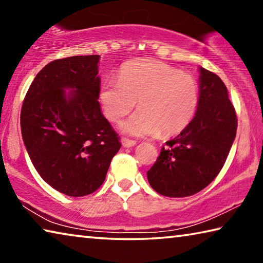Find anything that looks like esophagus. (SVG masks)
I'll return each mask as SVG.
<instances>
[{"label":"esophagus","mask_w":263,"mask_h":263,"mask_svg":"<svg viewBox=\"0 0 263 263\" xmlns=\"http://www.w3.org/2000/svg\"><path fill=\"white\" fill-rule=\"evenodd\" d=\"M122 145L125 148L133 147V146L136 145V141L135 140H131V139H127V138H122Z\"/></svg>","instance_id":"esophagus-1"}]
</instances>
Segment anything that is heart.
<instances>
[{
    "instance_id": "heart-1",
    "label": "heart",
    "mask_w": 263,
    "mask_h": 263,
    "mask_svg": "<svg viewBox=\"0 0 263 263\" xmlns=\"http://www.w3.org/2000/svg\"><path fill=\"white\" fill-rule=\"evenodd\" d=\"M100 103L110 121L121 123V130L135 137L172 136L181 132L194 118L199 88L195 78L164 62L145 59L126 64L118 80L108 79L100 89Z\"/></svg>"
}]
</instances>
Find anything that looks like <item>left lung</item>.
<instances>
[{
    "label": "left lung",
    "instance_id": "8db88e82",
    "mask_svg": "<svg viewBox=\"0 0 263 263\" xmlns=\"http://www.w3.org/2000/svg\"><path fill=\"white\" fill-rule=\"evenodd\" d=\"M199 101L191 122L166 142L147 179L167 197L203 190L219 174L237 135V115L218 75L199 66Z\"/></svg>",
    "mask_w": 263,
    "mask_h": 263
}]
</instances>
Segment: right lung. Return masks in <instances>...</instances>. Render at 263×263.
Wrapping results in <instances>:
<instances>
[{
	"instance_id": "add662e5",
	"label": "right lung",
	"mask_w": 263,
	"mask_h": 263,
	"mask_svg": "<svg viewBox=\"0 0 263 263\" xmlns=\"http://www.w3.org/2000/svg\"><path fill=\"white\" fill-rule=\"evenodd\" d=\"M100 58L75 55L47 64L21 111L22 137L35 171L72 197L100 188L122 146L101 111Z\"/></svg>"
}]
</instances>
